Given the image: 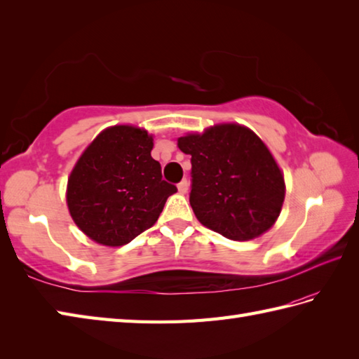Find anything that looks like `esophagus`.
<instances>
[{
	"label": "esophagus",
	"instance_id": "obj_1",
	"mask_svg": "<svg viewBox=\"0 0 359 359\" xmlns=\"http://www.w3.org/2000/svg\"><path fill=\"white\" fill-rule=\"evenodd\" d=\"M178 190H180V194H187V190H189V182H187V180H182L180 184H178Z\"/></svg>",
	"mask_w": 359,
	"mask_h": 359
}]
</instances>
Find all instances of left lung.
<instances>
[{"instance_id": "left-lung-1", "label": "left lung", "mask_w": 359, "mask_h": 359, "mask_svg": "<svg viewBox=\"0 0 359 359\" xmlns=\"http://www.w3.org/2000/svg\"><path fill=\"white\" fill-rule=\"evenodd\" d=\"M178 147L190 155V205L203 226L233 241H249L275 224L285 186L280 167L257 135L243 126H215L187 135Z\"/></svg>"}]
</instances>
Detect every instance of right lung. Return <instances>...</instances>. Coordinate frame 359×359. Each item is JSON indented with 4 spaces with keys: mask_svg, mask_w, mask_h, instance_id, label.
Segmentation results:
<instances>
[{
    "mask_svg": "<svg viewBox=\"0 0 359 359\" xmlns=\"http://www.w3.org/2000/svg\"><path fill=\"white\" fill-rule=\"evenodd\" d=\"M146 130L115 126L84 150L67 182L75 224L102 245H124L152 227L177 186L163 180Z\"/></svg>",
    "mask_w": 359,
    "mask_h": 359,
    "instance_id": "add662e5",
    "label": "right lung"
}]
</instances>
